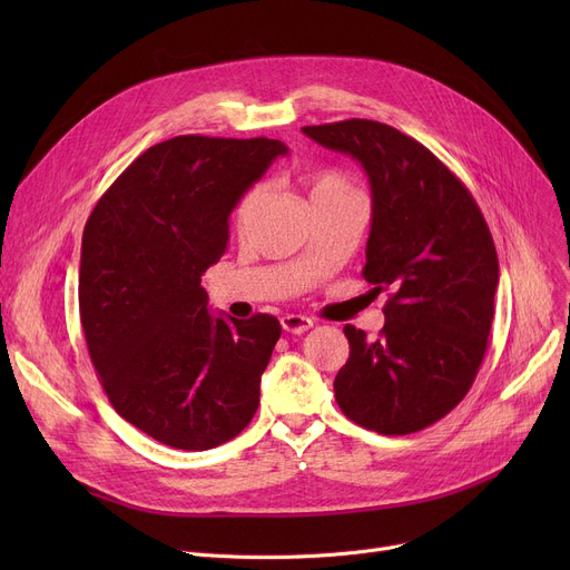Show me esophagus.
I'll list each match as a JSON object with an SVG mask.
<instances>
[{
  "label": "esophagus",
  "instance_id": "1",
  "mask_svg": "<svg viewBox=\"0 0 570 570\" xmlns=\"http://www.w3.org/2000/svg\"><path fill=\"white\" fill-rule=\"evenodd\" d=\"M314 325V321L305 314H284L282 316V327L286 333H293V335H303L307 333L309 327Z\"/></svg>",
  "mask_w": 570,
  "mask_h": 570
}]
</instances>
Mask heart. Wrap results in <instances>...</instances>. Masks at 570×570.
<instances>
[{
	"label": "heart",
	"mask_w": 570,
	"mask_h": 570,
	"mask_svg": "<svg viewBox=\"0 0 570 570\" xmlns=\"http://www.w3.org/2000/svg\"><path fill=\"white\" fill-rule=\"evenodd\" d=\"M305 187H307L312 205L333 200V198H342V196H348V194H357L355 187L351 185V179L346 175L337 173V170H318V173L309 175L305 179ZM261 198H263V187L261 185L245 191V196L239 198V203L235 207V224L237 226H245L252 219Z\"/></svg>",
	"instance_id": "b5f03b06"
}]
</instances>
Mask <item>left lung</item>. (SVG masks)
I'll return each mask as SVG.
<instances>
[{"label":"left lung","instance_id":"1","mask_svg":"<svg viewBox=\"0 0 570 570\" xmlns=\"http://www.w3.org/2000/svg\"><path fill=\"white\" fill-rule=\"evenodd\" d=\"M303 131L363 164L372 187L363 277L387 293L374 342L344 327L335 400L365 430H425L464 400L488 351L499 284L488 222L462 179L393 127L353 117Z\"/></svg>","mask_w":570,"mask_h":570}]
</instances>
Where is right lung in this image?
Masks as SVG:
<instances>
[{
    "instance_id": "obj_1",
    "label": "right lung",
    "mask_w": 570,
    "mask_h": 570,
    "mask_svg": "<svg viewBox=\"0 0 570 570\" xmlns=\"http://www.w3.org/2000/svg\"><path fill=\"white\" fill-rule=\"evenodd\" d=\"M269 138L175 136L153 145L82 230L78 305L112 409L179 451L243 432L282 335L275 316L215 318L200 286L228 245V215L279 155Z\"/></svg>"
}]
</instances>
